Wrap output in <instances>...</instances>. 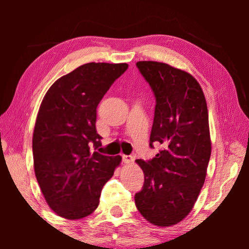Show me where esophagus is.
<instances>
[{"mask_svg":"<svg viewBox=\"0 0 249 249\" xmlns=\"http://www.w3.org/2000/svg\"><path fill=\"white\" fill-rule=\"evenodd\" d=\"M123 162L126 163V165H130V163L134 162V158L133 156L129 155H123Z\"/></svg>","mask_w":249,"mask_h":249,"instance_id":"obj_1","label":"esophagus"}]
</instances>
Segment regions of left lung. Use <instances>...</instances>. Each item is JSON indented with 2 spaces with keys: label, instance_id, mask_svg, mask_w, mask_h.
<instances>
[{
  "label": "left lung",
  "instance_id": "obj_1",
  "mask_svg": "<svg viewBox=\"0 0 249 249\" xmlns=\"http://www.w3.org/2000/svg\"><path fill=\"white\" fill-rule=\"evenodd\" d=\"M156 98L149 145L163 148L136 162L144 185L135 195L137 210L156 226H171L191 212L203 187L211 156L209 113L199 82L163 62L138 61Z\"/></svg>",
  "mask_w": 249,
  "mask_h": 249
}]
</instances>
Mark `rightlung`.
I'll return each mask as SVG.
<instances>
[{
    "label": "right lung",
    "instance_id": "add662e5",
    "mask_svg": "<svg viewBox=\"0 0 249 249\" xmlns=\"http://www.w3.org/2000/svg\"><path fill=\"white\" fill-rule=\"evenodd\" d=\"M127 64L89 62L59 78L45 94L33 134L34 169L49 208L67 220L98 208L103 185L121 156L91 151L101 145L96 107Z\"/></svg>",
    "mask_w": 249,
    "mask_h": 249
}]
</instances>
